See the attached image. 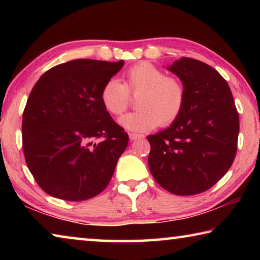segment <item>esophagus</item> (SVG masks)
Segmentation results:
<instances>
[{"label":"esophagus","instance_id":"esophagus-1","mask_svg":"<svg viewBox=\"0 0 260 260\" xmlns=\"http://www.w3.org/2000/svg\"><path fill=\"white\" fill-rule=\"evenodd\" d=\"M143 136L140 135V134H135V133H129V140L131 141H135V140H139V139H142Z\"/></svg>","mask_w":260,"mask_h":260}]
</instances>
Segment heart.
<instances>
[{"label": "heart", "mask_w": 260, "mask_h": 260, "mask_svg": "<svg viewBox=\"0 0 260 260\" xmlns=\"http://www.w3.org/2000/svg\"><path fill=\"white\" fill-rule=\"evenodd\" d=\"M122 85L116 79L105 82L101 90V102L112 116H120L129 104V94L138 95L139 110L121 117L119 124L125 129L144 133L159 126H169L181 113L184 88L181 81L150 63H139L127 70Z\"/></svg>", "instance_id": "b5f03b06"}]
</instances>
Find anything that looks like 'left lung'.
Listing matches in <instances>:
<instances>
[{
	"label": "left lung",
	"mask_w": 260,
	"mask_h": 260,
	"mask_svg": "<svg viewBox=\"0 0 260 260\" xmlns=\"http://www.w3.org/2000/svg\"><path fill=\"white\" fill-rule=\"evenodd\" d=\"M167 70L182 81L184 104L169 128L147 136L149 169L167 191L196 195L217 183L234 161L239 113L227 81L212 67L182 57Z\"/></svg>",
	"instance_id": "1"
}]
</instances>
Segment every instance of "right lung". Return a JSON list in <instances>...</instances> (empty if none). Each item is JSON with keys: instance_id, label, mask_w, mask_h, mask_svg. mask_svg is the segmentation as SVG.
Returning a JSON list of instances; mask_svg holds the SVG:
<instances>
[{"instance_id": "right-lung-1", "label": "right lung", "mask_w": 260, "mask_h": 260, "mask_svg": "<svg viewBox=\"0 0 260 260\" xmlns=\"http://www.w3.org/2000/svg\"><path fill=\"white\" fill-rule=\"evenodd\" d=\"M122 67L124 60H70L34 85L23 113V150L48 195L85 201L109 184L128 134L104 109L101 90Z\"/></svg>"}]
</instances>
